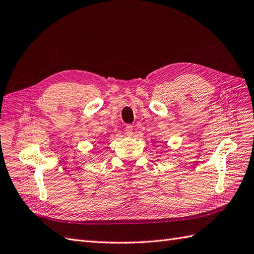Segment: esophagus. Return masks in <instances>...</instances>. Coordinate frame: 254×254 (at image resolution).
I'll use <instances>...</instances> for the list:
<instances>
[{
	"label": "esophagus",
	"instance_id": "34e87169",
	"mask_svg": "<svg viewBox=\"0 0 254 254\" xmlns=\"http://www.w3.org/2000/svg\"><path fill=\"white\" fill-rule=\"evenodd\" d=\"M126 135H127V136H132L133 135V127L132 126L126 127Z\"/></svg>",
	"mask_w": 254,
	"mask_h": 254
}]
</instances>
